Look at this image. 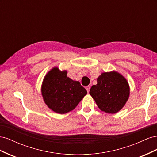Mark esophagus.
<instances>
[{
	"mask_svg": "<svg viewBox=\"0 0 157 157\" xmlns=\"http://www.w3.org/2000/svg\"><path fill=\"white\" fill-rule=\"evenodd\" d=\"M86 90H87V92H90V86H86Z\"/></svg>",
	"mask_w": 157,
	"mask_h": 157,
	"instance_id": "1",
	"label": "esophagus"
}]
</instances>
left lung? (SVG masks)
<instances>
[{
    "mask_svg": "<svg viewBox=\"0 0 157 157\" xmlns=\"http://www.w3.org/2000/svg\"><path fill=\"white\" fill-rule=\"evenodd\" d=\"M98 84L93 85L90 94L101 111L116 113L124 106L130 94L126 80L115 71L103 73L98 78Z\"/></svg>",
    "mask_w": 157,
    "mask_h": 157,
    "instance_id": "obj_1",
    "label": "left lung"
}]
</instances>
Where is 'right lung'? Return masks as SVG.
Here are the masks:
<instances>
[{
	"label": "right lung",
	"instance_id": "obj_1",
	"mask_svg": "<svg viewBox=\"0 0 157 157\" xmlns=\"http://www.w3.org/2000/svg\"><path fill=\"white\" fill-rule=\"evenodd\" d=\"M86 94V90L78 81L67 77V71H60L57 67L46 75L42 86L46 104L59 114L73 110Z\"/></svg>",
	"mask_w": 157,
	"mask_h": 157
}]
</instances>
